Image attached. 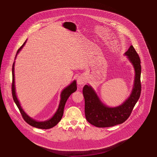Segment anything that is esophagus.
I'll list each match as a JSON object with an SVG mask.
<instances>
[{"mask_svg": "<svg viewBox=\"0 0 157 157\" xmlns=\"http://www.w3.org/2000/svg\"><path fill=\"white\" fill-rule=\"evenodd\" d=\"M77 82L78 85H83L86 82V79L83 76H79L77 79Z\"/></svg>", "mask_w": 157, "mask_h": 157, "instance_id": "34e87169", "label": "esophagus"}]
</instances>
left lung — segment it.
<instances>
[{
	"mask_svg": "<svg viewBox=\"0 0 157 157\" xmlns=\"http://www.w3.org/2000/svg\"><path fill=\"white\" fill-rule=\"evenodd\" d=\"M132 64L135 76L133 88L128 98L121 105L109 107L102 102L93 87L89 84L83 87L82 93L85 101V116L91 124L97 127H113L124 122L130 116L141 93V65L140 58L131 45L124 53Z\"/></svg>",
	"mask_w": 157,
	"mask_h": 157,
	"instance_id": "1",
	"label": "left lung"
}]
</instances>
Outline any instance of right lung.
I'll return each mask as SVG.
<instances>
[{"label": "right lung", "mask_w": 157, "mask_h": 157, "mask_svg": "<svg viewBox=\"0 0 157 157\" xmlns=\"http://www.w3.org/2000/svg\"><path fill=\"white\" fill-rule=\"evenodd\" d=\"M27 40L24 42V43L22 44V46L18 50L17 53L16 54L15 59H16V57L18 53L21 51V50L23 48V47L25 46V44L27 42ZM15 62H13V66H12V97L13 99V101L17 105V107L18 108L21 116H23L24 119L25 121L27 123H28L29 125H30L32 127L41 128V129H49L53 127H55L61 119L63 112H64V108L65 104L68 100V98L71 96L72 93L75 92L77 89V84H76V81L74 80L71 84H70L68 86H67L65 88H64L60 94V101L59 103L58 107L56 111V113L54 114V115L49 119L44 121H36L32 117H30L26 113L25 110L21 107L20 101H18L17 98V96L16 94V90H15Z\"/></svg>", "instance_id": "add662e5"}]
</instances>
